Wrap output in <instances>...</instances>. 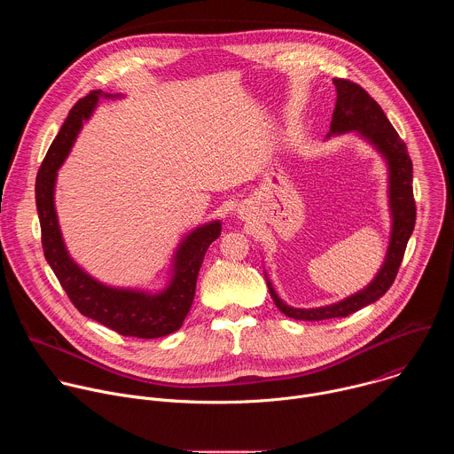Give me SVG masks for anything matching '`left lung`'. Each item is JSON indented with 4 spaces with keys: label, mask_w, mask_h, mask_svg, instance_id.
<instances>
[{
    "label": "left lung",
    "mask_w": 454,
    "mask_h": 454,
    "mask_svg": "<svg viewBox=\"0 0 454 454\" xmlns=\"http://www.w3.org/2000/svg\"><path fill=\"white\" fill-rule=\"evenodd\" d=\"M336 86V107L333 113L331 131L327 138L347 133H356L386 163L387 174V210H390V240H387L384 262L379 268L373 280L361 291L323 307L300 309L287 305L275 291L271 280L266 275L268 289L278 310L286 316L303 321H319L331 317H345L373 301L392 287L406 244L415 228V201H413V163L408 154L406 144L399 138L390 120L386 118L380 106L357 84L343 79H334Z\"/></svg>",
    "instance_id": "left-lung-1"
}]
</instances>
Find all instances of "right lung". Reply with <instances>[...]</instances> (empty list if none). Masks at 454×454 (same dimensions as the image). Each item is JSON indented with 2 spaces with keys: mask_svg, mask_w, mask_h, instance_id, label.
I'll return each instance as SVG.
<instances>
[{
  "mask_svg": "<svg viewBox=\"0 0 454 454\" xmlns=\"http://www.w3.org/2000/svg\"><path fill=\"white\" fill-rule=\"evenodd\" d=\"M102 98H123V95L93 90L81 98L64 120L59 135L50 145L35 179V205L41 223L43 249L62 289L67 291L81 314L102 323L121 336L142 340L163 338L176 333L192 307L196 282L208 246L219 239V219L190 230L176 246L168 278L161 289L107 286L91 277L70 254L62 239L55 210L57 172L72 153L84 121H88Z\"/></svg>",
  "mask_w": 454,
  "mask_h": 454,
  "instance_id": "obj_1",
  "label": "right lung"
}]
</instances>
